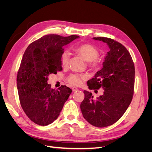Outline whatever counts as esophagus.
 Here are the masks:
<instances>
[{"instance_id":"esophagus-1","label":"esophagus","mask_w":152,"mask_h":152,"mask_svg":"<svg viewBox=\"0 0 152 152\" xmlns=\"http://www.w3.org/2000/svg\"><path fill=\"white\" fill-rule=\"evenodd\" d=\"M72 91H73V92H75V91H78V89L77 88V87H72Z\"/></svg>"}]
</instances>
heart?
I'll list each match as a JSON object with an SVG mask.
<instances>
[{"label":"heart","instance_id":"b5f03b06","mask_svg":"<svg viewBox=\"0 0 152 152\" xmlns=\"http://www.w3.org/2000/svg\"><path fill=\"white\" fill-rule=\"evenodd\" d=\"M75 52L88 61V66L92 70H98L101 66V61L98 58L99 55L98 49L90 44H82L74 48ZM70 53L68 51H64L61 56V61L63 66H67L70 60ZM86 77L84 75L72 73L67 78L68 82L71 85L79 86L82 84V80H85Z\"/></svg>","mask_w":152,"mask_h":152}]
</instances>
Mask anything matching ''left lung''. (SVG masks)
I'll use <instances>...</instances> for the list:
<instances>
[{
    "mask_svg": "<svg viewBox=\"0 0 152 152\" xmlns=\"http://www.w3.org/2000/svg\"><path fill=\"white\" fill-rule=\"evenodd\" d=\"M107 43L110 48L103 66L87 81L90 89H104L103 94L94 99L89 91L80 104L84 118L98 127L111 126L118 121L129 106L134 87L135 68L130 53L124 45L107 37H94Z\"/></svg>",
    "mask_w": 152,
    "mask_h": 152,
    "instance_id": "8db88e82",
    "label": "left lung"
}]
</instances>
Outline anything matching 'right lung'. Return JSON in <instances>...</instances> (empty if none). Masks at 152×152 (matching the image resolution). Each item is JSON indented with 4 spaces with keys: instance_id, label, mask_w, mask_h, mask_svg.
I'll list each match as a JSON object with an SVG mask.
<instances>
[{
    "instance_id": "obj_1",
    "label": "right lung",
    "mask_w": 152,
    "mask_h": 152,
    "mask_svg": "<svg viewBox=\"0 0 152 152\" xmlns=\"http://www.w3.org/2000/svg\"><path fill=\"white\" fill-rule=\"evenodd\" d=\"M79 37L46 35L25 50L17 74L18 95L27 117L39 126H48L56 120L72 93L65 86L52 89L48 80L50 74L62 70L64 46Z\"/></svg>"
}]
</instances>
